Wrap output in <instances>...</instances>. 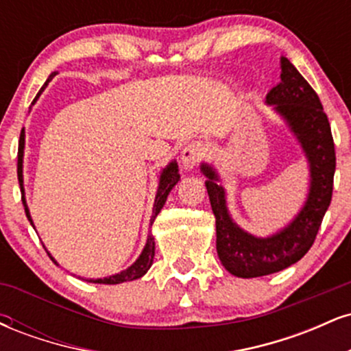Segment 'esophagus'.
Here are the masks:
<instances>
[{
	"label": "esophagus",
	"mask_w": 351,
	"mask_h": 351,
	"mask_svg": "<svg viewBox=\"0 0 351 351\" xmlns=\"http://www.w3.org/2000/svg\"><path fill=\"white\" fill-rule=\"evenodd\" d=\"M204 145L201 142H191L184 147L183 153H181V162H183L184 170H193L196 165H199L204 156Z\"/></svg>",
	"instance_id": "34e87169"
}]
</instances>
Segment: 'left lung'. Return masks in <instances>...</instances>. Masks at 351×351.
Here are the masks:
<instances>
[{
  "label": "left lung",
  "instance_id": "8db88e82",
  "mask_svg": "<svg viewBox=\"0 0 351 351\" xmlns=\"http://www.w3.org/2000/svg\"><path fill=\"white\" fill-rule=\"evenodd\" d=\"M280 69V82L267 92L265 99L287 119L308 158L312 183L300 215L279 234L257 239L232 223L226 209L224 189L216 183L217 175L211 167H201L208 176L206 189L216 217L217 256L232 276L245 279L279 272L300 261L312 247L332 201L337 156L328 117L317 92L291 60L282 58Z\"/></svg>",
  "mask_w": 351,
  "mask_h": 351
}]
</instances>
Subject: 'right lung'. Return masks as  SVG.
Wrapping results in <instances>:
<instances>
[{"label":"right lung","instance_id":"add662e5","mask_svg":"<svg viewBox=\"0 0 351 351\" xmlns=\"http://www.w3.org/2000/svg\"><path fill=\"white\" fill-rule=\"evenodd\" d=\"M56 72H52L49 75V79H47V82L54 77ZM47 82L44 84V87L47 86ZM44 87L41 88V92L44 90ZM38 99V97H36ZM23 152H24V128L21 130V135H19V145H18V181H19V186H21V199H23V204H24V211H26V216L27 219H29V223L33 224V219H31L29 216V209L26 206V201H24V189H23ZM180 180V173H178V165L175 162L168 165L167 168H165L163 173H162V178H160V186H158V193H156V198H155V206H153V216H152V221L150 223L153 224V221H155V217L158 216V213L162 211L165 201H167V196L168 193L171 191V188L175 186L176 183H178ZM153 256H155V241H153V237L150 236L147 241V245H145L142 256L136 259V263L134 265H130V267L127 269V271L120 272V274H115V276H110V277H106V279H95L94 282L95 284H120V282H125V280H134V279H138V277H142L143 274H147L148 269H150V265L153 263ZM51 257V254H49ZM52 259V257H51ZM52 263H56L54 259H52Z\"/></svg>","mask_w":351,"mask_h":351}]
</instances>
